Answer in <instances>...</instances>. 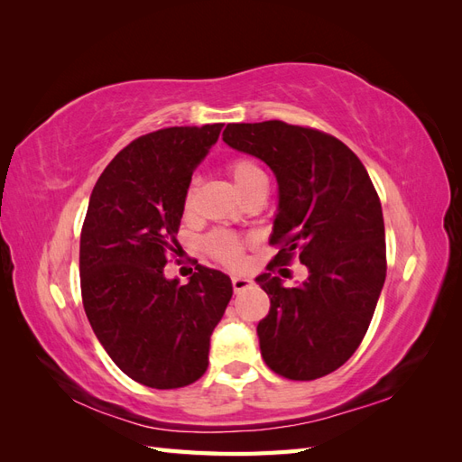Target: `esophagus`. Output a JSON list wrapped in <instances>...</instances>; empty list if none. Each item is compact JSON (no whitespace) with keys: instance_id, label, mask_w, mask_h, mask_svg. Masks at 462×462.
I'll use <instances>...</instances> for the list:
<instances>
[{"instance_id":"obj_1","label":"esophagus","mask_w":462,"mask_h":462,"mask_svg":"<svg viewBox=\"0 0 462 462\" xmlns=\"http://www.w3.org/2000/svg\"><path fill=\"white\" fill-rule=\"evenodd\" d=\"M231 283H233V291L235 292H241V291H245V289H248L250 285H253V282H250V279H246V277H231Z\"/></svg>"}]
</instances>
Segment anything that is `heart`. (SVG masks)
Returning <instances> with one entry per match:
<instances>
[{
  "instance_id": "b5f03b06",
  "label": "heart",
  "mask_w": 462,
  "mask_h": 462,
  "mask_svg": "<svg viewBox=\"0 0 462 462\" xmlns=\"http://www.w3.org/2000/svg\"><path fill=\"white\" fill-rule=\"evenodd\" d=\"M227 171L233 179L235 187L241 190L243 197L246 199L248 194H253L260 187H268V177H265L262 167L248 160V158H235L227 163ZM197 189H199V179L192 177L190 183L185 192L183 209L185 214H192L194 209V199H197ZM206 253L212 256L216 262L227 265V268H239L243 263V253H245V241L239 235L231 231H212L204 241Z\"/></svg>"
}]
</instances>
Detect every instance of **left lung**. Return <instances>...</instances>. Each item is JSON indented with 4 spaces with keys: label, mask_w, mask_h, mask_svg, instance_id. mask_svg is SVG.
I'll return each mask as SVG.
<instances>
[{
    "label": "left lung",
    "mask_w": 462,
    "mask_h": 462,
    "mask_svg": "<svg viewBox=\"0 0 462 462\" xmlns=\"http://www.w3.org/2000/svg\"><path fill=\"white\" fill-rule=\"evenodd\" d=\"M223 141L272 167L279 209L270 273L256 277L270 312L256 328L265 365L295 382L343 366L365 339L385 282L380 197L356 153L324 131L285 121L229 123ZM299 259L310 279L287 290L273 273Z\"/></svg>",
    "instance_id": "8db88e82"
}]
</instances>
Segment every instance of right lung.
Masks as SVG:
<instances>
[{"label": "right lung", "instance_id": "right-lung-1", "mask_svg": "<svg viewBox=\"0 0 462 462\" xmlns=\"http://www.w3.org/2000/svg\"><path fill=\"white\" fill-rule=\"evenodd\" d=\"M223 123L134 138L90 194L80 231V292L97 341L131 380L177 389L208 368L209 335L233 297L231 279L197 263L187 285L165 279L194 167Z\"/></svg>", "mask_w": 462, "mask_h": 462}]
</instances>
